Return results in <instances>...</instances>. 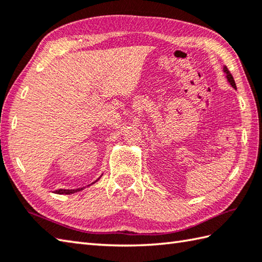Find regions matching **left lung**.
<instances>
[{"mask_svg": "<svg viewBox=\"0 0 262 262\" xmlns=\"http://www.w3.org/2000/svg\"><path fill=\"white\" fill-rule=\"evenodd\" d=\"M224 72L226 73V79H227V81H229V83L234 88V89H236V85H235V82H234V79H233V76H232V74L230 73V71L227 70V68H224Z\"/></svg>", "mask_w": 262, "mask_h": 262, "instance_id": "1", "label": "left lung"}]
</instances>
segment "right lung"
I'll return each mask as SVG.
<instances>
[{
  "label": "right lung",
  "instance_id": "1",
  "mask_svg": "<svg viewBox=\"0 0 262 262\" xmlns=\"http://www.w3.org/2000/svg\"><path fill=\"white\" fill-rule=\"evenodd\" d=\"M99 180V179H98ZM83 188H77V189H58V190H55V193H58V194H71V193H74L82 190Z\"/></svg>",
  "mask_w": 262,
  "mask_h": 262
}]
</instances>
